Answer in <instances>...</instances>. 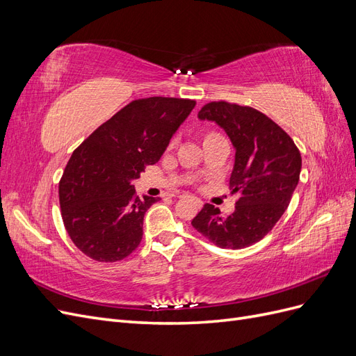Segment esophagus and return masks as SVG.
Wrapping results in <instances>:
<instances>
[{"label": "esophagus", "instance_id": "1", "mask_svg": "<svg viewBox=\"0 0 356 356\" xmlns=\"http://www.w3.org/2000/svg\"><path fill=\"white\" fill-rule=\"evenodd\" d=\"M179 197H186V196H179ZM200 203H202V202H200V200H197V204H199V207H200Z\"/></svg>", "mask_w": 356, "mask_h": 356}]
</instances>
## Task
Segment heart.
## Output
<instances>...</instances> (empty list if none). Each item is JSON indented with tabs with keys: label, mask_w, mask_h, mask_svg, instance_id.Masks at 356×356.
<instances>
[{
	"label": "heart",
	"mask_w": 356,
	"mask_h": 356,
	"mask_svg": "<svg viewBox=\"0 0 356 356\" xmlns=\"http://www.w3.org/2000/svg\"><path fill=\"white\" fill-rule=\"evenodd\" d=\"M220 134H217V132H204L203 134V143L204 141H208V139H211V138H213V136H218Z\"/></svg>",
	"instance_id": "heart-1"
}]
</instances>
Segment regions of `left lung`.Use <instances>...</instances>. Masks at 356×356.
<instances>
[{
	"label": "left lung",
	"mask_w": 356,
	"mask_h": 356,
	"mask_svg": "<svg viewBox=\"0 0 356 356\" xmlns=\"http://www.w3.org/2000/svg\"><path fill=\"white\" fill-rule=\"evenodd\" d=\"M199 118L229 135L236 149L229 184L239 199L229 217L207 203L191 225L213 245L242 250L281 220L298 184L301 156L284 129L252 106L213 101L202 106Z\"/></svg>",
	"instance_id": "8db88e82"
}]
</instances>
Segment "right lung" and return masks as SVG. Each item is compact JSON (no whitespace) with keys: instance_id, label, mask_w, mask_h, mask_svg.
<instances>
[{"instance_id":"1","label":"right lung","mask_w":356,"mask_h":356,"mask_svg":"<svg viewBox=\"0 0 356 356\" xmlns=\"http://www.w3.org/2000/svg\"><path fill=\"white\" fill-rule=\"evenodd\" d=\"M196 101L143 98L129 102L74 149L59 181L60 215L79 250L95 261L114 263L141 243L147 209L132 181L165 153Z\"/></svg>"}]
</instances>
